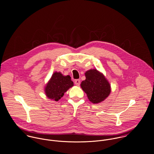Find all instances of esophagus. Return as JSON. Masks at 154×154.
Listing matches in <instances>:
<instances>
[{"label": "esophagus", "instance_id": "esophagus-1", "mask_svg": "<svg viewBox=\"0 0 154 154\" xmlns=\"http://www.w3.org/2000/svg\"><path fill=\"white\" fill-rule=\"evenodd\" d=\"M74 83L76 85H80V80L79 79H77L74 81Z\"/></svg>", "mask_w": 154, "mask_h": 154}]
</instances>
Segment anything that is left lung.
<instances>
[{
    "label": "left lung",
    "instance_id": "obj_1",
    "mask_svg": "<svg viewBox=\"0 0 154 154\" xmlns=\"http://www.w3.org/2000/svg\"><path fill=\"white\" fill-rule=\"evenodd\" d=\"M85 80L81 87L87 94L88 99L93 103L103 101L110 94V85L102 73L93 69L86 71Z\"/></svg>",
    "mask_w": 154,
    "mask_h": 154
}]
</instances>
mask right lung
<instances>
[{"instance_id":"right-lung-1","label":"right lung","mask_w":154,"mask_h":154,"mask_svg":"<svg viewBox=\"0 0 154 154\" xmlns=\"http://www.w3.org/2000/svg\"><path fill=\"white\" fill-rule=\"evenodd\" d=\"M73 85L69 75L64 76L61 72H55L45 87V91L49 99L58 101L69 88Z\"/></svg>"}]
</instances>
